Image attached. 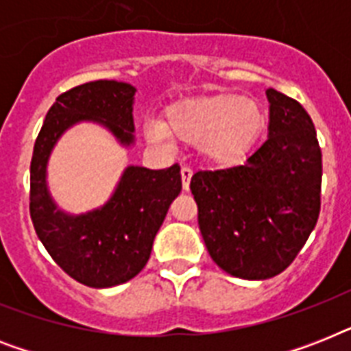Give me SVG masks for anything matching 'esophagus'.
<instances>
[{
	"label": "esophagus",
	"instance_id": "esophagus-1",
	"mask_svg": "<svg viewBox=\"0 0 351 351\" xmlns=\"http://www.w3.org/2000/svg\"><path fill=\"white\" fill-rule=\"evenodd\" d=\"M180 175H182V187L187 191V189H189V182H191L193 171L189 169V167H182Z\"/></svg>",
	"mask_w": 351,
	"mask_h": 351
}]
</instances>
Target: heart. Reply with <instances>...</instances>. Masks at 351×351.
<instances>
[{
	"label": "heart",
	"mask_w": 351,
	"mask_h": 351,
	"mask_svg": "<svg viewBox=\"0 0 351 351\" xmlns=\"http://www.w3.org/2000/svg\"><path fill=\"white\" fill-rule=\"evenodd\" d=\"M165 118L145 121L143 134L149 142L169 147L175 136L187 145H198L204 158L219 167L239 164L262 127L258 107L234 95L184 98L167 107Z\"/></svg>",
	"instance_id": "1"
}]
</instances>
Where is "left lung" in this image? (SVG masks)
I'll list each match as a JSON object with an SVG mask.
<instances>
[{"instance_id":"obj_1","label":"left lung","mask_w":351,"mask_h":351,"mask_svg":"<svg viewBox=\"0 0 351 351\" xmlns=\"http://www.w3.org/2000/svg\"><path fill=\"white\" fill-rule=\"evenodd\" d=\"M267 140L242 165L198 171L191 193L209 255L226 273L264 280L299 255L321 211L322 153L304 107L275 89Z\"/></svg>"}]
</instances>
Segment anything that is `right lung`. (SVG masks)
I'll list each match as a JSON object with an SVG mask.
<instances>
[{
  "label": "right lung",
  "mask_w": 351,
  "mask_h": 351,
  "mask_svg": "<svg viewBox=\"0 0 351 351\" xmlns=\"http://www.w3.org/2000/svg\"><path fill=\"white\" fill-rule=\"evenodd\" d=\"M136 89L114 80L78 85L56 98L36 138L30 162V219L36 234L63 271L89 288H111L147 264L154 237L182 191L180 165H127L104 206L82 215L58 208L47 186V165L62 134L80 121L100 123L123 147L134 143Z\"/></svg>",
  "instance_id": "1"
}]
</instances>
